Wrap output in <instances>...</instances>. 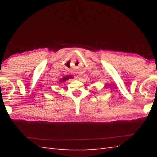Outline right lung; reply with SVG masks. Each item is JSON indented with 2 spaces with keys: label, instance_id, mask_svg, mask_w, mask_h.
<instances>
[{
  "label": "right lung",
  "instance_id": "obj_1",
  "mask_svg": "<svg viewBox=\"0 0 157 157\" xmlns=\"http://www.w3.org/2000/svg\"><path fill=\"white\" fill-rule=\"evenodd\" d=\"M71 78H73V76H71V75H66V76L63 77L62 78H61L59 81V82H61V83H62V82H64L66 80H68L69 79H71Z\"/></svg>",
  "mask_w": 157,
  "mask_h": 157
}]
</instances>
